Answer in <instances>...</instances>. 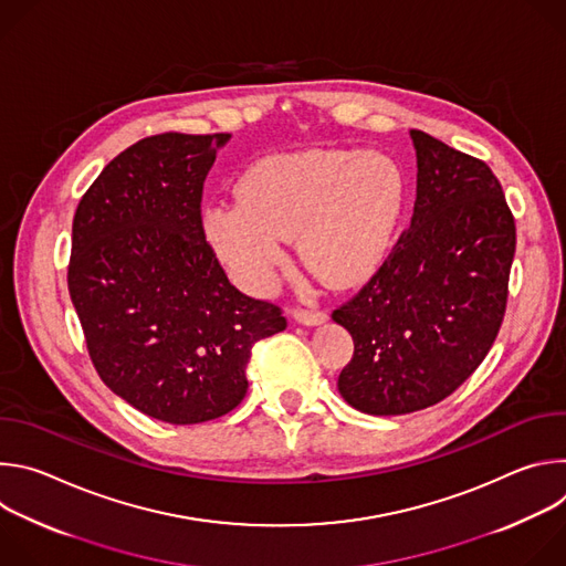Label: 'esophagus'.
I'll return each mask as SVG.
<instances>
[{
	"label": "esophagus",
	"mask_w": 566,
	"mask_h": 566,
	"mask_svg": "<svg viewBox=\"0 0 566 566\" xmlns=\"http://www.w3.org/2000/svg\"><path fill=\"white\" fill-rule=\"evenodd\" d=\"M293 317H295V322H300V325L317 327V325H322V322H327L329 315L325 311H315V308H295Z\"/></svg>",
	"instance_id": "obj_1"
}]
</instances>
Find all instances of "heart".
Listing matches in <instances>:
<instances>
[{
    "mask_svg": "<svg viewBox=\"0 0 566 566\" xmlns=\"http://www.w3.org/2000/svg\"><path fill=\"white\" fill-rule=\"evenodd\" d=\"M402 210V179L387 158L352 149H308L255 166L241 199H214L203 228L232 277L255 295L277 286L286 241L334 286L376 271Z\"/></svg>",
    "mask_w": 566,
    "mask_h": 566,
    "instance_id": "obj_1",
    "label": "heart"
}]
</instances>
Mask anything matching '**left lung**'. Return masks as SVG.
I'll return each mask as SVG.
<instances>
[{"mask_svg": "<svg viewBox=\"0 0 566 566\" xmlns=\"http://www.w3.org/2000/svg\"><path fill=\"white\" fill-rule=\"evenodd\" d=\"M410 228L376 275L332 317L354 338L338 389L374 417L426 410L491 352L509 297L515 219L493 170L412 129Z\"/></svg>", "mask_w": 566, "mask_h": 566, "instance_id": "left-lung-1", "label": "left lung"}]
</instances>
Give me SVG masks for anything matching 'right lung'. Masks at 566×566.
<instances>
[{
    "mask_svg": "<svg viewBox=\"0 0 566 566\" xmlns=\"http://www.w3.org/2000/svg\"><path fill=\"white\" fill-rule=\"evenodd\" d=\"M230 134L147 136L80 199L69 293L103 382L138 412L192 426L247 396L258 340L282 308L237 291L201 221L203 181Z\"/></svg>",
    "mask_w": 566,
    "mask_h": 566,
    "instance_id": "obj_1",
    "label": "right lung"
}]
</instances>
